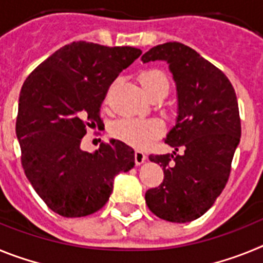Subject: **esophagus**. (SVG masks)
<instances>
[{
	"label": "esophagus",
	"mask_w": 263,
	"mask_h": 263,
	"mask_svg": "<svg viewBox=\"0 0 263 263\" xmlns=\"http://www.w3.org/2000/svg\"><path fill=\"white\" fill-rule=\"evenodd\" d=\"M146 159H147V157H146L145 153L137 150L136 154H134V160H136L137 166H141V164H142V163H145Z\"/></svg>",
	"instance_id": "34e87169"
}]
</instances>
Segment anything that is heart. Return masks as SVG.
Instances as JSON below:
<instances>
[{"label": "heart", "mask_w": 263, "mask_h": 263, "mask_svg": "<svg viewBox=\"0 0 263 263\" xmlns=\"http://www.w3.org/2000/svg\"><path fill=\"white\" fill-rule=\"evenodd\" d=\"M141 84L145 89L146 95L157 88H168V80L166 76L157 69L143 72L141 75ZM163 125L157 118H147V120H139V118H122L116 121L111 125V134L122 142L127 143L134 147L143 148L162 133Z\"/></svg>", "instance_id": "heart-1"}]
</instances>
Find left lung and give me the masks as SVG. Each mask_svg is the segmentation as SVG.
<instances>
[{"instance_id": "left-lung-1", "label": "left lung", "mask_w": 263, "mask_h": 263, "mask_svg": "<svg viewBox=\"0 0 263 263\" xmlns=\"http://www.w3.org/2000/svg\"><path fill=\"white\" fill-rule=\"evenodd\" d=\"M141 60L168 64L176 87L178 117L164 142L185 152L148 157L162 167L164 179L146 192V204L159 218L190 222L215 204L231 174L241 137L236 92L217 67L179 42L155 46Z\"/></svg>"}]
</instances>
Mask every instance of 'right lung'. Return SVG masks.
I'll use <instances>...</instances> for the list:
<instances>
[{"label":"right lung","instance_id":"add662e5","mask_svg":"<svg viewBox=\"0 0 263 263\" xmlns=\"http://www.w3.org/2000/svg\"><path fill=\"white\" fill-rule=\"evenodd\" d=\"M139 48L72 42L41 63L25 80L15 124L22 166L50 210L83 217L101 210L120 173L134 167V150L111 139L95 153L80 143L88 126H100V106Z\"/></svg>","mask_w":263,"mask_h":263}]
</instances>
